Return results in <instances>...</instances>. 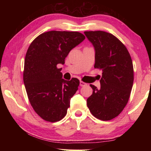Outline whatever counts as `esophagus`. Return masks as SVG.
Here are the masks:
<instances>
[{"instance_id":"1","label":"esophagus","mask_w":151,"mask_h":151,"mask_svg":"<svg viewBox=\"0 0 151 151\" xmlns=\"http://www.w3.org/2000/svg\"><path fill=\"white\" fill-rule=\"evenodd\" d=\"M80 85L81 86H84L86 85V83H85V82H84L82 81H80Z\"/></svg>"}]
</instances>
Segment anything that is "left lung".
I'll return each instance as SVG.
<instances>
[{
  "label": "left lung",
  "instance_id": "obj_1",
  "mask_svg": "<svg viewBox=\"0 0 151 151\" xmlns=\"http://www.w3.org/2000/svg\"><path fill=\"white\" fill-rule=\"evenodd\" d=\"M96 50L94 67L102 71L100 88L90 84L93 93L87 99L91 114L100 120H111L127 104L133 87V62L125 45L110 33L84 32Z\"/></svg>",
  "mask_w": 151,
  "mask_h": 151
}]
</instances>
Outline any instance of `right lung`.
<instances>
[{"instance_id": "1", "label": "right lung", "mask_w": 151, "mask_h": 151, "mask_svg": "<svg viewBox=\"0 0 151 151\" xmlns=\"http://www.w3.org/2000/svg\"><path fill=\"white\" fill-rule=\"evenodd\" d=\"M84 39L78 32L50 31L39 35L29 47L23 81L31 105L45 121L55 122L67 115L80 81L63 79L62 69L57 65H63L69 51Z\"/></svg>"}]
</instances>
